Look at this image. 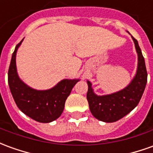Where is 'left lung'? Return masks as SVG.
Segmentation results:
<instances>
[{"label": "left lung", "instance_id": "obj_1", "mask_svg": "<svg viewBox=\"0 0 153 153\" xmlns=\"http://www.w3.org/2000/svg\"><path fill=\"white\" fill-rule=\"evenodd\" d=\"M132 39L137 52L138 65L136 76L128 87L112 94L97 96L93 92L91 83L88 81L87 100L89 109L94 117L100 121L114 123L121 119L138 104L143 96L147 84V69L137 40L133 37Z\"/></svg>", "mask_w": 153, "mask_h": 153}]
</instances>
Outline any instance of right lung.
<instances>
[{
    "label": "right lung",
    "instance_id": "add662e5",
    "mask_svg": "<svg viewBox=\"0 0 153 153\" xmlns=\"http://www.w3.org/2000/svg\"><path fill=\"white\" fill-rule=\"evenodd\" d=\"M22 40L16 46L8 70L10 89L17 107L25 115L39 123H51L61 115L66 99L79 79H64L53 88L44 91L28 87L19 79L16 66L17 49Z\"/></svg>",
    "mask_w": 153,
    "mask_h": 153
}]
</instances>
